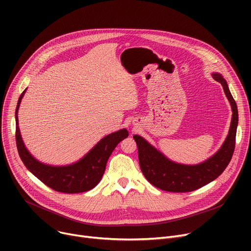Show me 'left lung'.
<instances>
[{
	"mask_svg": "<svg viewBox=\"0 0 251 251\" xmlns=\"http://www.w3.org/2000/svg\"><path fill=\"white\" fill-rule=\"evenodd\" d=\"M213 77L223 85L233 112L229 134L225 142L219 151L205 162L188 166L170 161L146 139L134 135L141 172L153 186L169 192H190L217 179L229 165L235 150L238 110L225 79L219 73H214Z\"/></svg>",
	"mask_w": 251,
	"mask_h": 251,
	"instance_id": "8db88e82",
	"label": "left lung"
}]
</instances>
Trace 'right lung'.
<instances>
[{"label": "right lung", "mask_w": 251, "mask_h": 251, "mask_svg": "<svg viewBox=\"0 0 251 251\" xmlns=\"http://www.w3.org/2000/svg\"><path fill=\"white\" fill-rule=\"evenodd\" d=\"M25 94L22 92L16 107V144L20 159L25 167L47 186L58 192L80 193L96 187L100 181L109 157L118 143L128 136V131L121 129L104 136L80 161L72 165L54 167L35 160L25 148L18 127V109Z\"/></svg>", "instance_id": "right-lung-1"}]
</instances>
